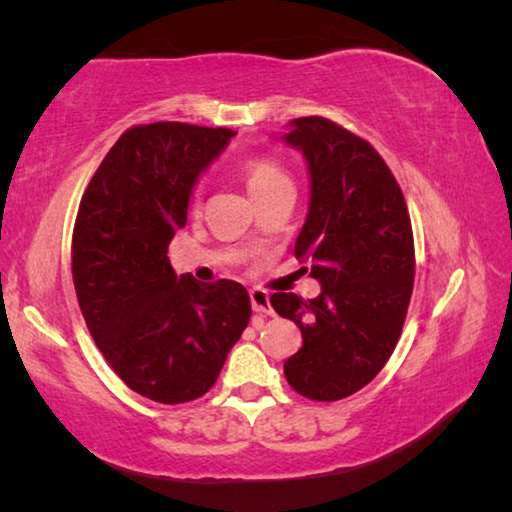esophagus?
Instances as JSON below:
<instances>
[{
    "mask_svg": "<svg viewBox=\"0 0 512 512\" xmlns=\"http://www.w3.org/2000/svg\"><path fill=\"white\" fill-rule=\"evenodd\" d=\"M250 305H253V311H257V314H273L271 298H268V293L264 289H250Z\"/></svg>",
    "mask_w": 512,
    "mask_h": 512,
    "instance_id": "34e87169",
    "label": "esophagus"
}]
</instances>
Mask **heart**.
I'll return each mask as SVG.
<instances>
[{"mask_svg":"<svg viewBox=\"0 0 512 512\" xmlns=\"http://www.w3.org/2000/svg\"><path fill=\"white\" fill-rule=\"evenodd\" d=\"M241 176H244L248 192L253 194L255 201L275 192V189L291 185L289 171L280 162L268 158V155H250V158H246L241 162ZM198 203H201V187H194L192 205L196 207Z\"/></svg>","mask_w":512,"mask_h":512,"instance_id":"1","label":"heart"}]
</instances>
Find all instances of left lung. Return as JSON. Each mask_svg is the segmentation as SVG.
<instances>
[{
  "label": "left lung",
  "mask_w": 512,
  "mask_h": 512,
  "mask_svg": "<svg viewBox=\"0 0 512 512\" xmlns=\"http://www.w3.org/2000/svg\"><path fill=\"white\" fill-rule=\"evenodd\" d=\"M284 142L302 151L311 178L293 253L309 259L323 287L311 300L271 296L302 332L284 375L307 400L336 402L370 384L400 341L415 277L411 219L391 169L363 137L325 117H300Z\"/></svg>",
  "instance_id": "8db88e82"
}]
</instances>
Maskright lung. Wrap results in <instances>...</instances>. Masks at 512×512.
<instances>
[{
    "label": "right lung",
    "instance_id": "1",
    "mask_svg": "<svg viewBox=\"0 0 512 512\" xmlns=\"http://www.w3.org/2000/svg\"><path fill=\"white\" fill-rule=\"evenodd\" d=\"M235 135L180 121L128 128L76 214L72 277L85 325L119 379L153 402L210 391L250 320L239 282L178 277L167 257L194 183Z\"/></svg>",
    "mask_w": 512,
    "mask_h": 512
}]
</instances>
